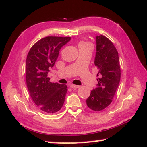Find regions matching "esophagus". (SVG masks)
I'll return each instance as SVG.
<instances>
[{"instance_id": "34e87169", "label": "esophagus", "mask_w": 147, "mask_h": 147, "mask_svg": "<svg viewBox=\"0 0 147 147\" xmlns=\"http://www.w3.org/2000/svg\"><path fill=\"white\" fill-rule=\"evenodd\" d=\"M69 86L72 88H79L80 86H78V85H74V84H70Z\"/></svg>"}]
</instances>
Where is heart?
<instances>
[{
	"label": "heart",
	"instance_id": "b5f03b06",
	"mask_svg": "<svg viewBox=\"0 0 147 147\" xmlns=\"http://www.w3.org/2000/svg\"><path fill=\"white\" fill-rule=\"evenodd\" d=\"M84 44H87V43L86 42H81L80 44H79V46L80 45H84Z\"/></svg>",
	"mask_w": 147,
	"mask_h": 147
}]
</instances>
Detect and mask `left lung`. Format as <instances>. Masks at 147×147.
Instances as JSON below:
<instances>
[{
  "mask_svg": "<svg viewBox=\"0 0 147 147\" xmlns=\"http://www.w3.org/2000/svg\"><path fill=\"white\" fill-rule=\"evenodd\" d=\"M95 66L98 73L97 87L91 91L86 100L88 107L99 111L107 108L112 102L121 78L118 52L112 42L102 35L96 37Z\"/></svg>",
  "mask_w": 147,
  "mask_h": 147,
  "instance_id": "1",
  "label": "left lung"
}]
</instances>
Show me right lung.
Instances as JSON below:
<instances>
[{
	"label": "right lung",
	"instance_id": "right-lung-1",
	"mask_svg": "<svg viewBox=\"0 0 147 147\" xmlns=\"http://www.w3.org/2000/svg\"><path fill=\"white\" fill-rule=\"evenodd\" d=\"M71 39L70 37H45L37 41L28 54L26 84L33 101L45 113H55L64 104L67 85L51 82L47 74L55 65L61 48Z\"/></svg>",
	"mask_w": 147,
	"mask_h": 147
}]
</instances>
